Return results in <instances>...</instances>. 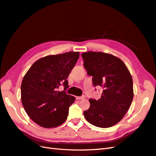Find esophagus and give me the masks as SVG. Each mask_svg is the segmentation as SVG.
I'll list each match as a JSON object with an SVG mask.
<instances>
[{
    "instance_id": "1",
    "label": "esophagus",
    "mask_w": 156,
    "mask_h": 156,
    "mask_svg": "<svg viewBox=\"0 0 156 156\" xmlns=\"http://www.w3.org/2000/svg\"><path fill=\"white\" fill-rule=\"evenodd\" d=\"M85 98H86L85 96L82 95V96H81V97H77L76 99H77L78 100H83V99H85Z\"/></svg>"
}]
</instances>
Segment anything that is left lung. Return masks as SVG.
<instances>
[{"mask_svg":"<svg viewBox=\"0 0 156 156\" xmlns=\"http://www.w3.org/2000/svg\"><path fill=\"white\" fill-rule=\"evenodd\" d=\"M82 57L93 85L103 88L99 99L89 100L90 106L83 112L84 117L96 127H112L121 121L131 105L134 95L131 75L125 63L113 55L87 51Z\"/></svg>","mask_w":156,"mask_h":156,"instance_id":"1","label":"left lung"}]
</instances>
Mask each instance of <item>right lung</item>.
<instances>
[{
  "instance_id": "add662e5",
  "label": "right lung",
  "mask_w": 156,
  "mask_h": 156,
  "mask_svg": "<svg viewBox=\"0 0 156 156\" xmlns=\"http://www.w3.org/2000/svg\"><path fill=\"white\" fill-rule=\"evenodd\" d=\"M80 53L69 51L44 57L30 66L21 86V99L30 118L40 126L53 128L63 123L75 97L57 89L69 87L67 78Z\"/></svg>"
}]
</instances>
